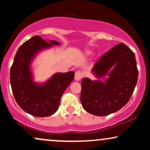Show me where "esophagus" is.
<instances>
[{"label":"esophagus","mask_w":150,"mask_h":150,"mask_svg":"<svg viewBox=\"0 0 150 150\" xmlns=\"http://www.w3.org/2000/svg\"><path fill=\"white\" fill-rule=\"evenodd\" d=\"M82 77H83V73H82V72L81 71V70H77V71H76V73H75V80L77 81L80 80L82 78Z\"/></svg>","instance_id":"esophagus-1"}]
</instances>
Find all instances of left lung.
I'll list each match as a JSON object with an SVG mask.
<instances>
[{"label": "left lung", "instance_id": "8db88e82", "mask_svg": "<svg viewBox=\"0 0 150 150\" xmlns=\"http://www.w3.org/2000/svg\"><path fill=\"white\" fill-rule=\"evenodd\" d=\"M98 78L108 77L104 82L85 77L81 82L80 101L86 111L104 116L123 108L131 97L138 77L134 53L123 43L107 51L93 67Z\"/></svg>", "mask_w": 150, "mask_h": 150}]
</instances>
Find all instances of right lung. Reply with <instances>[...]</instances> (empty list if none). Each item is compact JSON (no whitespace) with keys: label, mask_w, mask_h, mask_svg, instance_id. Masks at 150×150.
Masks as SVG:
<instances>
[{"label":"right lung","mask_w":150,"mask_h":150,"mask_svg":"<svg viewBox=\"0 0 150 150\" xmlns=\"http://www.w3.org/2000/svg\"><path fill=\"white\" fill-rule=\"evenodd\" d=\"M57 41L46 42L34 36L19 48L10 68V80L15 101L25 112L37 117L53 115L59 107L61 97L74 80L75 73H58L45 83L34 82L30 66L39 52L53 45Z\"/></svg>","instance_id":"1"}]
</instances>
